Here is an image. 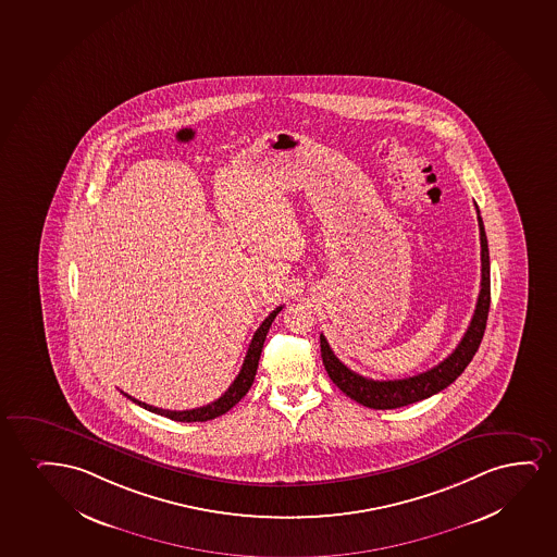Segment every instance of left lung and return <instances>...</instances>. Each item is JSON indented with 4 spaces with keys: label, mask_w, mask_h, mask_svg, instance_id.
Returning a JSON list of instances; mask_svg holds the SVG:
<instances>
[{
    "label": "left lung",
    "mask_w": 557,
    "mask_h": 557,
    "mask_svg": "<svg viewBox=\"0 0 557 557\" xmlns=\"http://www.w3.org/2000/svg\"><path fill=\"white\" fill-rule=\"evenodd\" d=\"M478 211V206H476ZM478 226H480V247H482V282H480V295H478L476 310L472 315L469 329L462 336L459 346L454 354L448 355L444 361L438 362L426 372L418 376L405 377V380H370L361 376L354 370L347 369L344 362L339 361L329 346L325 336L321 334V357L325 364L326 374L344 391L347 397L354 398L355 403L374 408V410H393L400 406L413 405L423 398L433 397L442 389H446L449 383L456 382L465 369L469 367L472 357L476 355L480 342L484 338L485 323L492 304V282H490V249L485 238L484 221L478 211Z\"/></svg>",
    "instance_id": "8db88e82"
}]
</instances>
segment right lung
Listing matches in <instances>:
<instances>
[{"label": "right lung", "mask_w": 557, "mask_h": 557, "mask_svg": "<svg viewBox=\"0 0 557 557\" xmlns=\"http://www.w3.org/2000/svg\"><path fill=\"white\" fill-rule=\"evenodd\" d=\"M283 306H277L270 315H268L264 321H262V325L255 331L253 339H251V344H249V349H247L246 359H244V364H242V370H239L238 376L236 380L232 382L231 387L224 391L223 395L218 398V400H213L211 405L200 406V408H193V410H162V408H154L151 405H145L141 400H136V398L131 397V395H126L123 393L124 397L131 398L132 403H136V405L141 406L145 410H149L152 413H159V416H164V418L174 419V421H185V423H193V421H208V419H215L219 416H223V413L228 412L232 406L238 405L242 398L246 397L247 391L251 389V385H253L255 374H257V367H259L260 351H262V346H264V339H267L268 331H270V325H272V321H274L275 315L282 311Z\"/></svg>", "instance_id": "1"}]
</instances>
